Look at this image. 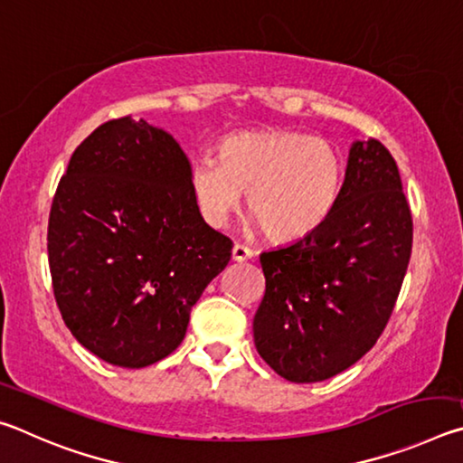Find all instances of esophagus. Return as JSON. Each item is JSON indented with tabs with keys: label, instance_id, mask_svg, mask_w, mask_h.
Masks as SVG:
<instances>
[{
	"label": "esophagus",
	"instance_id": "esophagus-1",
	"mask_svg": "<svg viewBox=\"0 0 463 463\" xmlns=\"http://www.w3.org/2000/svg\"><path fill=\"white\" fill-rule=\"evenodd\" d=\"M253 257V249H249L247 245H241V242H237V245L232 247V260L234 261H247Z\"/></svg>",
	"mask_w": 463,
	"mask_h": 463
}]
</instances>
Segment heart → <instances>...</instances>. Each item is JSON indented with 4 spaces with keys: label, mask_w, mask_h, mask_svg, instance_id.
I'll return each mask as SVG.
<instances>
[{
    "label": "heart",
    "mask_w": 463,
    "mask_h": 463,
    "mask_svg": "<svg viewBox=\"0 0 463 463\" xmlns=\"http://www.w3.org/2000/svg\"><path fill=\"white\" fill-rule=\"evenodd\" d=\"M343 159L335 145L298 130L226 137L218 159L192 165L190 185L203 221L224 224L247 194V213L271 241L307 237L336 206Z\"/></svg>",
    "instance_id": "obj_1"
}]
</instances>
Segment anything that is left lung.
I'll use <instances>...</instances> for the list:
<instances>
[{
  "instance_id": "obj_1",
  "label": "left lung",
  "mask_w": 463,
  "mask_h": 463,
  "mask_svg": "<svg viewBox=\"0 0 463 463\" xmlns=\"http://www.w3.org/2000/svg\"><path fill=\"white\" fill-rule=\"evenodd\" d=\"M412 253V214L394 156L357 140L331 216L307 237L260 255L265 294L255 347L298 383L341 373L386 328Z\"/></svg>"
}]
</instances>
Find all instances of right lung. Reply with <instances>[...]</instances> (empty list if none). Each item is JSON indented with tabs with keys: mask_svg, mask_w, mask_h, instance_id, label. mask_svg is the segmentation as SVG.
Masks as SVG:
<instances>
[{
	"mask_svg": "<svg viewBox=\"0 0 463 463\" xmlns=\"http://www.w3.org/2000/svg\"><path fill=\"white\" fill-rule=\"evenodd\" d=\"M190 171L174 137L124 116L75 148L54 192V300L108 364L135 370L174 354L192 307L231 261L232 241L203 222Z\"/></svg>",
	"mask_w": 463,
	"mask_h": 463,
	"instance_id": "add662e5",
	"label": "right lung"
}]
</instances>
